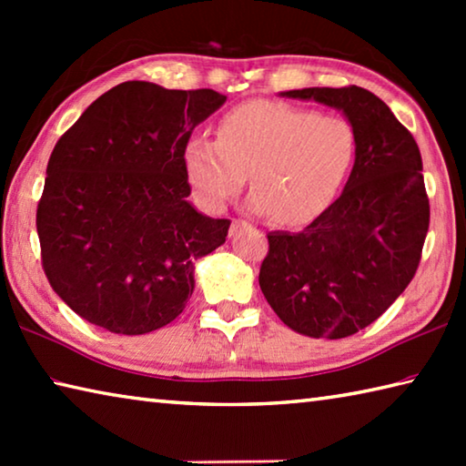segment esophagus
<instances>
[{
  "instance_id": "obj_1",
  "label": "esophagus",
  "mask_w": 466,
  "mask_h": 466,
  "mask_svg": "<svg viewBox=\"0 0 466 466\" xmlns=\"http://www.w3.org/2000/svg\"><path fill=\"white\" fill-rule=\"evenodd\" d=\"M247 222H242V219H232V226H230V234H234L238 228H242Z\"/></svg>"
}]
</instances>
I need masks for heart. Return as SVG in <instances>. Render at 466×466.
<instances>
[{
    "instance_id": "1",
    "label": "heart",
    "mask_w": 466,
    "mask_h": 466,
    "mask_svg": "<svg viewBox=\"0 0 466 466\" xmlns=\"http://www.w3.org/2000/svg\"><path fill=\"white\" fill-rule=\"evenodd\" d=\"M353 160L350 123L273 100L228 110L216 139L191 136L183 149L188 185L205 209L222 211L250 175V209L281 226H304L327 211Z\"/></svg>"
}]
</instances>
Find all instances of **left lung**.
Returning a JSON list of instances; mask_svg holds the SVG:
<instances>
[{
    "label": "left lung",
    "instance_id": "8db88e82",
    "mask_svg": "<svg viewBox=\"0 0 466 466\" xmlns=\"http://www.w3.org/2000/svg\"><path fill=\"white\" fill-rule=\"evenodd\" d=\"M279 96L341 110L356 162L341 197L302 232H271L258 286L275 314L312 339H343L380 317L413 279L430 228L415 139L360 86Z\"/></svg>",
    "mask_w": 466,
    "mask_h": 466
}]
</instances>
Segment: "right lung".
<instances>
[{
  "label": "right lung",
  "instance_id": "1",
  "mask_svg": "<svg viewBox=\"0 0 466 466\" xmlns=\"http://www.w3.org/2000/svg\"><path fill=\"white\" fill-rule=\"evenodd\" d=\"M226 102L216 90L123 82L63 133L36 209L43 269L76 314L116 335L175 320L195 261L222 247L230 219L191 201L183 149Z\"/></svg>",
  "mask_w": 466,
  "mask_h": 466
}]
</instances>
